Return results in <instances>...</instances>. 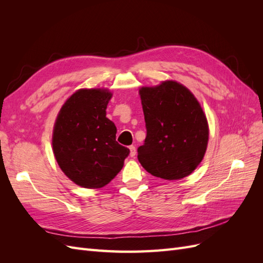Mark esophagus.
<instances>
[{
	"label": "esophagus",
	"mask_w": 263,
	"mask_h": 263,
	"mask_svg": "<svg viewBox=\"0 0 263 263\" xmlns=\"http://www.w3.org/2000/svg\"><path fill=\"white\" fill-rule=\"evenodd\" d=\"M129 150H130V157H135V156H136V147H135V146H130L129 147Z\"/></svg>",
	"instance_id": "esophagus-1"
}]
</instances>
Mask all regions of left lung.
Segmentation results:
<instances>
[{"mask_svg":"<svg viewBox=\"0 0 263 263\" xmlns=\"http://www.w3.org/2000/svg\"><path fill=\"white\" fill-rule=\"evenodd\" d=\"M147 136L138 147L145 170L163 180H180L203 160L209 125L194 95L176 81L139 90Z\"/></svg>","mask_w":263,"mask_h":263,"instance_id":"8db88e82","label":"left lung"}]
</instances>
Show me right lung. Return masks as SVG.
I'll use <instances>...</instances> for the list:
<instances>
[{
  "mask_svg": "<svg viewBox=\"0 0 263 263\" xmlns=\"http://www.w3.org/2000/svg\"><path fill=\"white\" fill-rule=\"evenodd\" d=\"M110 98L107 90H79L67 100L55 119V160L63 173L82 187L106 185L129 155V149L116 141V126L106 117Z\"/></svg>",
  "mask_w": 263,
  "mask_h": 263,
  "instance_id": "1",
  "label": "right lung"
}]
</instances>
